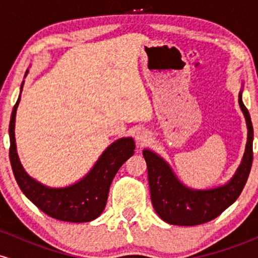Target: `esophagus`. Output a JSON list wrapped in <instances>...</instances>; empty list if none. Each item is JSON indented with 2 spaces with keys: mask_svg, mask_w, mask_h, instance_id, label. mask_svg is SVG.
Masks as SVG:
<instances>
[{
  "mask_svg": "<svg viewBox=\"0 0 258 258\" xmlns=\"http://www.w3.org/2000/svg\"><path fill=\"white\" fill-rule=\"evenodd\" d=\"M150 139V133L146 131V130H141L136 133V141H137L138 144H144L147 143Z\"/></svg>",
  "mask_w": 258,
  "mask_h": 258,
  "instance_id": "34e87169",
  "label": "esophagus"
}]
</instances>
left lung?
Wrapping results in <instances>:
<instances>
[{
    "label": "left lung",
    "mask_w": 258,
    "mask_h": 258,
    "mask_svg": "<svg viewBox=\"0 0 258 258\" xmlns=\"http://www.w3.org/2000/svg\"><path fill=\"white\" fill-rule=\"evenodd\" d=\"M239 105L244 112L248 128L246 152L235 176L226 185L209 190H191L174 177L164 160L150 150L143 152L153 206L165 222L176 226L206 223L218 217L241 194L252 166L253 128L250 114L241 100V94H239Z\"/></svg>",
    "instance_id": "8db88e82"
}]
</instances>
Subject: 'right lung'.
<instances>
[{"label": "right lung", "instance_id": "add662e5", "mask_svg": "<svg viewBox=\"0 0 258 258\" xmlns=\"http://www.w3.org/2000/svg\"><path fill=\"white\" fill-rule=\"evenodd\" d=\"M19 100L20 96L12 111L10 122V160L19 188L31 203L49 217L73 223L93 221L104 210L115 174L133 155L136 148L133 139L121 138L112 143L102 154L91 172L76 184L60 189L47 188L29 177L18 159L14 122Z\"/></svg>", "mask_w": 258, "mask_h": 258}]
</instances>
